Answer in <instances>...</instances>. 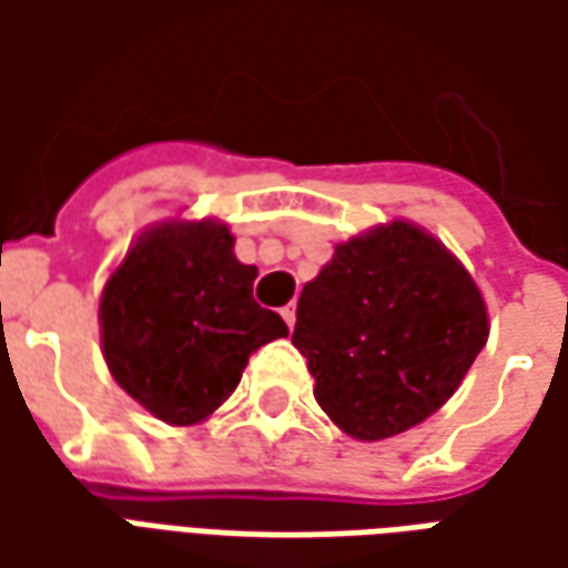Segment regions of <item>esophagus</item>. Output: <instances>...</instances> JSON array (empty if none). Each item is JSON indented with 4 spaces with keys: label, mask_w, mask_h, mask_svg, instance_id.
Returning a JSON list of instances; mask_svg holds the SVG:
<instances>
[{
    "label": "esophagus",
    "mask_w": 568,
    "mask_h": 568,
    "mask_svg": "<svg viewBox=\"0 0 568 568\" xmlns=\"http://www.w3.org/2000/svg\"><path fill=\"white\" fill-rule=\"evenodd\" d=\"M283 320H285V325H288V328H295V320H297L295 304H288V307H283Z\"/></svg>",
    "instance_id": "esophagus-1"
}]
</instances>
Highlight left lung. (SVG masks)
<instances>
[{
	"label": "left lung",
	"instance_id": "1",
	"mask_svg": "<svg viewBox=\"0 0 568 568\" xmlns=\"http://www.w3.org/2000/svg\"><path fill=\"white\" fill-rule=\"evenodd\" d=\"M487 307L459 261L407 222L334 248L304 285L292 344L316 402L358 440L432 417L487 344Z\"/></svg>",
	"mask_w": 568,
	"mask_h": 568
}]
</instances>
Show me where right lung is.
Masks as SVG:
<instances>
[{"mask_svg":"<svg viewBox=\"0 0 568 568\" xmlns=\"http://www.w3.org/2000/svg\"><path fill=\"white\" fill-rule=\"evenodd\" d=\"M219 222H166L136 240L100 301L103 356L118 386L173 426L206 419L234 393L248 356L288 334L252 297Z\"/></svg>","mask_w":568,"mask_h":568,"instance_id":"obj_1","label":"right lung"}]
</instances>
